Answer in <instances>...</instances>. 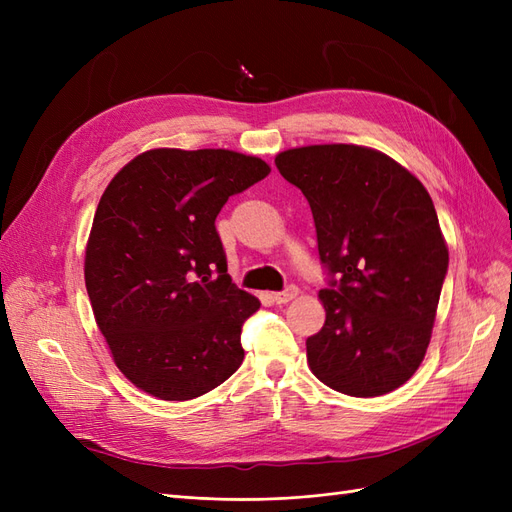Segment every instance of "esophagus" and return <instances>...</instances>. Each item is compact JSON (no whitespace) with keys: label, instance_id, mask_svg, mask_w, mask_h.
<instances>
[{"label":"esophagus","instance_id":"obj_1","mask_svg":"<svg viewBox=\"0 0 512 512\" xmlns=\"http://www.w3.org/2000/svg\"><path fill=\"white\" fill-rule=\"evenodd\" d=\"M297 294H299V288H297V286H288V288L282 290V292H273V301H275L277 305H284V303H288V301H292V299H297Z\"/></svg>","mask_w":512,"mask_h":512}]
</instances>
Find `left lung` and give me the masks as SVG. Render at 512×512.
<instances>
[{
	"instance_id": "left-lung-1",
	"label": "left lung",
	"mask_w": 512,
	"mask_h": 512,
	"mask_svg": "<svg viewBox=\"0 0 512 512\" xmlns=\"http://www.w3.org/2000/svg\"><path fill=\"white\" fill-rule=\"evenodd\" d=\"M312 207L331 288L307 337L312 374L350 397L386 395L423 363L436 322L448 247L425 185L386 153L307 145L275 156Z\"/></svg>"
}]
</instances>
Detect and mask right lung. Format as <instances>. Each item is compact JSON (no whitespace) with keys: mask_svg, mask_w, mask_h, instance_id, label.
Masks as SVG:
<instances>
[{"mask_svg":"<svg viewBox=\"0 0 512 512\" xmlns=\"http://www.w3.org/2000/svg\"><path fill=\"white\" fill-rule=\"evenodd\" d=\"M271 166L228 149H149L106 185L85 247V286L119 371L136 389L188 401L243 363L260 307L226 273L215 218Z\"/></svg>","mask_w":512,"mask_h":512,"instance_id":"1","label":"right lung"}]
</instances>
